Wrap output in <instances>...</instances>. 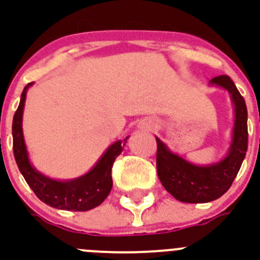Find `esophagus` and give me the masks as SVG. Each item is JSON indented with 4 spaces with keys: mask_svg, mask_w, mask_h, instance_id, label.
I'll list each match as a JSON object with an SVG mask.
<instances>
[{
    "mask_svg": "<svg viewBox=\"0 0 260 260\" xmlns=\"http://www.w3.org/2000/svg\"><path fill=\"white\" fill-rule=\"evenodd\" d=\"M154 126H155V124H154V121H151V120H143V121H140L139 122V125H138V127L139 129H141V130H151V129H154Z\"/></svg>",
    "mask_w": 260,
    "mask_h": 260,
    "instance_id": "1",
    "label": "esophagus"
}]
</instances>
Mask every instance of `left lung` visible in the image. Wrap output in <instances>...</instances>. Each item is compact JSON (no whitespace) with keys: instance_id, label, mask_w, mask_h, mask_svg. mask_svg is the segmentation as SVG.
Returning <instances> with one entry per match:
<instances>
[{"instance_id":"obj_1","label":"left lung","mask_w":260,"mask_h":260,"mask_svg":"<svg viewBox=\"0 0 260 260\" xmlns=\"http://www.w3.org/2000/svg\"><path fill=\"white\" fill-rule=\"evenodd\" d=\"M210 84L225 88L235 107V122L229 153L222 160L200 167L172 153L156 139V172L164 188L176 200L205 204L222 196L233 184L248 149V110L245 101L229 76H218Z\"/></svg>"}]
</instances>
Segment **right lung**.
<instances>
[{"label": "right lung", "instance_id": "add662e5", "mask_svg": "<svg viewBox=\"0 0 260 260\" xmlns=\"http://www.w3.org/2000/svg\"><path fill=\"white\" fill-rule=\"evenodd\" d=\"M25 86L21 100L14 115L12 138H14V155L20 172L38 199L50 207L67 211H88L100 206L109 196L112 188L111 169L115 159L121 154L127 138L112 144L96 166L79 178L71 181H56L44 176L31 166L22 134V112L27 88Z\"/></svg>", "mask_w": 260, "mask_h": 260}]
</instances>
